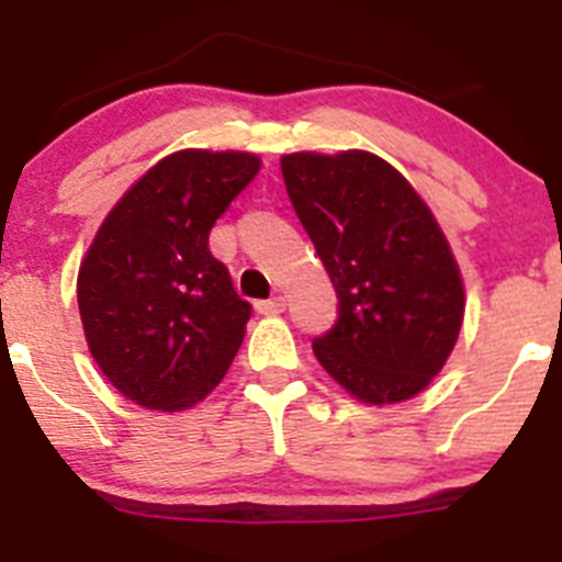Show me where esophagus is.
Listing matches in <instances>:
<instances>
[{"mask_svg":"<svg viewBox=\"0 0 562 562\" xmlns=\"http://www.w3.org/2000/svg\"><path fill=\"white\" fill-rule=\"evenodd\" d=\"M255 307L262 316H277V313L285 311V300L282 296H271V300H260Z\"/></svg>","mask_w":562,"mask_h":562,"instance_id":"obj_1","label":"esophagus"}]
</instances>
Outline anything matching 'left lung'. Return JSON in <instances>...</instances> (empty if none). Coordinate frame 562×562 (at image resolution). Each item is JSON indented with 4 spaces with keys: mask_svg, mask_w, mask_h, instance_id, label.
<instances>
[{
    "mask_svg": "<svg viewBox=\"0 0 562 562\" xmlns=\"http://www.w3.org/2000/svg\"><path fill=\"white\" fill-rule=\"evenodd\" d=\"M280 165L338 296V322L313 341L318 363L369 406L408 401L439 375L462 330V274L437 218L367 150H302Z\"/></svg>",
    "mask_w": 562,
    "mask_h": 562,
    "instance_id": "left-lung-1",
    "label": "left lung"
}]
</instances>
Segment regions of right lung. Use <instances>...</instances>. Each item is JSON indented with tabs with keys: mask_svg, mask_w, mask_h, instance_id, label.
Here are the masks:
<instances>
[{
	"mask_svg": "<svg viewBox=\"0 0 562 562\" xmlns=\"http://www.w3.org/2000/svg\"><path fill=\"white\" fill-rule=\"evenodd\" d=\"M257 170L260 156L244 150H176L128 187L86 251V344L136 406H195L240 350L251 305L212 257L210 229Z\"/></svg>",
	"mask_w": 562,
	"mask_h": 562,
	"instance_id": "right-lung-1",
	"label": "right lung"
}]
</instances>
